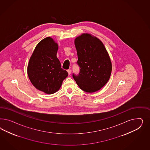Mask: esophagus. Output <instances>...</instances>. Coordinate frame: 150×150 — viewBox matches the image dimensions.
Wrapping results in <instances>:
<instances>
[{
	"label": "esophagus",
	"instance_id": "esophagus-1",
	"mask_svg": "<svg viewBox=\"0 0 150 150\" xmlns=\"http://www.w3.org/2000/svg\"><path fill=\"white\" fill-rule=\"evenodd\" d=\"M67 71H68V73L69 75H70V74H71V70H70V69H68V70H67Z\"/></svg>",
	"mask_w": 150,
	"mask_h": 150
}]
</instances>
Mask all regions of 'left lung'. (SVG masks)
Masks as SVG:
<instances>
[{
  "label": "left lung",
  "instance_id": "left-lung-1",
  "mask_svg": "<svg viewBox=\"0 0 150 150\" xmlns=\"http://www.w3.org/2000/svg\"><path fill=\"white\" fill-rule=\"evenodd\" d=\"M79 74L73 77L82 90L98 91L109 80L112 63L105 45L98 38L83 33L75 40Z\"/></svg>",
  "mask_w": 150,
  "mask_h": 150
}]
</instances>
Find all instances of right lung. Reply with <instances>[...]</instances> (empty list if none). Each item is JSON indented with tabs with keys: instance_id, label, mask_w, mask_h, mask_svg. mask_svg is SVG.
<instances>
[{
	"instance_id": "1",
	"label": "right lung",
	"mask_w": 150,
	"mask_h": 150,
	"mask_svg": "<svg viewBox=\"0 0 150 150\" xmlns=\"http://www.w3.org/2000/svg\"><path fill=\"white\" fill-rule=\"evenodd\" d=\"M58 50L53 39L46 37L36 45L28 64L27 74L32 85L47 94L58 91L68 76L57 57Z\"/></svg>"
}]
</instances>
